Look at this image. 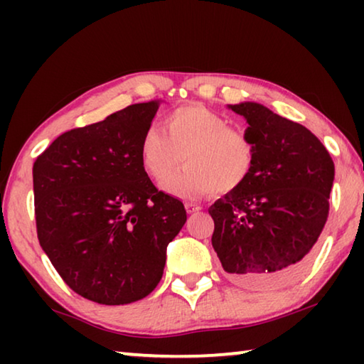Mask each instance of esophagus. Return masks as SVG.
I'll return each mask as SVG.
<instances>
[{
	"label": "esophagus",
	"mask_w": 364,
	"mask_h": 364,
	"mask_svg": "<svg viewBox=\"0 0 364 364\" xmlns=\"http://www.w3.org/2000/svg\"><path fill=\"white\" fill-rule=\"evenodd\" d=\"M199 210H202L200 205L193 204V202H188V204H186V212L188 213H197Z\"/></svg>",
	"instance_id": "obj_1"
}]
</instances>
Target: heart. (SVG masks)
I'll list each match as a JSON object with an SVG mask.
<instances>
[{
    "mask_svg": "<svg viewBox=\"0 0 364 364\" xmlns=\"http://www.w3.org/2000/svg\"><path fill=\"white\" fill-rule=\"evenodd\" d=\"M162 128L152 125L139 143L144 170L160 186L168 184L186 162L171 189L183 197L217 191L232 193L249 180L254 146L230 122L204 106H183L170 112Z\"/></svg>",
    "mask_w": 364,
    "mask_h": 364,
    "instance_id": "1",
    "label": "heart"
}]
</instances>
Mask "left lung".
<instances>
[{
    "instance_id": "left-lung-1",
    "label": "left lung",
    "mask_w": 364,
    "mask_h": 364,
    "mask_svg": "<svg viewBox=\"0 0 364 364\" xmlns=\"http://www.w3.org/2000/svg\"><path fill=\"white\" fill-rule=\"evenodd\" d=\"M228 107L247 120L255 157L249 180L208 208L212 245L239 284L281 287L310 262L328 220L334 162L300 123L257 102Z\"/></svg>"
}]
</instances>
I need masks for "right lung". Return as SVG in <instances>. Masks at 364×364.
I'll return each mask as SVG.
<instances>
[{
	"instance_id": "right-lung-1",
	"label": "right lung",
	"mask_w": 364,
	"mask_h": 364,
	"mask_svg": "<svg viewBox=\"0 0 364 364\" xmlns=\"http://www.w3.org/2000/svg\"><path fill=\"white\" fill-rule=\"evenodd\" d=\"M159 104H132L65 132L33 164L41 249L65 284L96 304L149 295L186 223L183 202L154 186L139 159Z\"/></svg>"
}]
</instances>
